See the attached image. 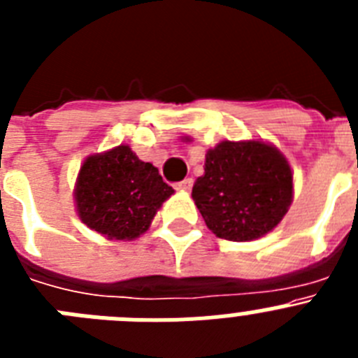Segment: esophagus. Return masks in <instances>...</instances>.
I'll return each mask as SVG.
<instances>
[{
    "label": "esophagus",
    "instance_id": "34e87169",
    "mask_svg": "<svg viewBox=\"0 0 358 358\" xmlns=\"http://www.w3.org/2000/svg\"><path fill=\"white\" fill-rule=\"evenodd\" d=\"M192 186H194V181H192V179H185V181H181V182H177L176 185V188L179 189V192H189V189H192Z\"/></svg>",
    "mask_w": 358,
    "mask_h": 358
}]
</instances>
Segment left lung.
I'll list each match as a JSON object with an SVG mask.
<instances>
[{
  "label": "left lung",
  "instance_id": "obj_1",
  "mask_svg": "<svg viewBox=\"0 0 358 358\" xmlns=\"http://www.w3.org/2000/svg\"><path fill=\"white\" fill-rule=\"evenodd\" d=\"M192 197L218 238L249 242L273 231L292 204V170L265 141H220L206 152Z\"/></svg>",
  "mask_w": 358,
  "mask_h": 358
}]
</instances>
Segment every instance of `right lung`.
Returning a JSON list of instances; mask_svg holds the SVG:
<instances>
[{
    "mask_svg": "<svg viewBox=\"0 0 358 358\" xmlns=\"http://www.w3.org/2000/svg\"><path fill=\"white\" fill-rule=\"evenodd\" d=\"M172 194L154 164L141 161L129 145H120L82 163L75 204L90 229L109 240H134L150 227Z\"/></svg>",
    "mask_w": 358,
    "mask_h": 358,
    "instance_id": "right-lung-1",
    "label": "right lung"
}]
</instances>
